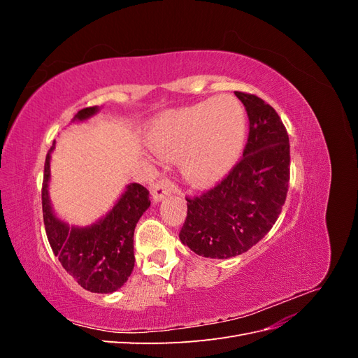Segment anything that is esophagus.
I'll use <instances>...</instances> for the list:
<instances>
[{"instance_id":"1","label":"esophagus","mask_w":358,"mask_h":358,"mask_svg":"<svg viewBox=\"0 0 358 358\" xmlns=\"http://www.w3.org/2000/svg\"><path fill=\"white\" fill-rule=\"evenodd\" d=\"M171 188L173 185L169 182V180H159L157 182L155 185L152 187V199L155 203H159L162 199H166L167 196H170L171 194Z\"/></svg>"}]
</instances>
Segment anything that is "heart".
Here are the masks:
<instances>
[{
    "label": "heart",
    "mask_w": 358,
    "mask_h": 358,
    "mask_svg": "<svg viewBox=\"0 0 358 358\" xmlns=\"http://www.w3.org/2000/svg\"><path fill=\"white\" fill-rule=\"evenodd\" d=\"M246 116L241 103L221 95L154 119L148 145L162 157L180 155L182 178L194 188L218 183L234 167L245 148Z\"/></svg>",
    "instance_id": "obj_1"
}]
</instances>
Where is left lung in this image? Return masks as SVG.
Listing matches in <instances>:
<instances>
[{
    "label": "left lung",
    "instance_id": "8db88e82",
    "mask_svg": "<svg viewBox=\"0 0 358 358\" xmlns=\"http://www.w3.org/2000/svg\"><path fill=\"white\" fill-rule=\"evenodd\" d=\"M249 117L243 158L213 189L187 199L179 239L206 258L225 259L257 245L275 225L287 199L289 140L272 106L234 92Z\"/></svg>",
    "mask_w": 358,
    "mask_h": 358
}]
</instances>
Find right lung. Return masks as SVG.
<instances>
[{
	"label": "right lung",
	"mask_w": 358,
	"mask_h": 358,
	"mask_svg": "<svg viewBox=\"0 0 358 358\" xmlns=\"http://www.w3.org/2000/svg\"><path fill=\"white\" fill-rule=\"evenodd\" d=\"M100 112L99 106L78 112L71 122H85ZM55 142L46 155L43 178V220L53 254L80 287L99 294L121 288L134 268V230L150 206L149 191L128 183L113 208L90 225H70L53 210L49 196L50 159Z\"/></svg>",
	"instance_id": "add662e5"
}]
</instances>
